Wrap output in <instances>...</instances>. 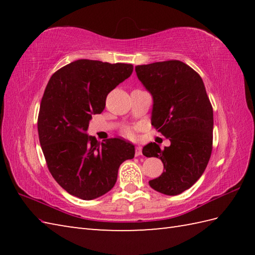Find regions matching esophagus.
I'll use <instances>...</instances> for the list:
<instances>
[{
	"label": "esophagus",
	"instance_id": "34e87169",
	"mask_svg": "<svg viewBox=\"0 0 255 255\" xmlns=\"http://www.w3.org/2000/svg\"><path fill=\"white\" fill-rule=\"evenodd\" d=\"M134 154H136V156H139V155L142 154V148L140 147V145L136 147V151H134Z\"/></svg>",
	"mask_w": 255,
	"mask_h": 255
}]
</instances>
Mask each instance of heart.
Instances as JSON below:
<instances>
[{
    "label": "heart",
    "instance_id": "heart-1",
    "mask_svg": "<svg viewBox=\"0 0 255 255\" xmlns=\"http://www.w3.org/2000/svg\"><path fill=\"white\" fill-rule=\"evenodd\" d=\"M125 136L128 137V138H131L133 137V132L130 130V129H127V130H125Z\"/></svg>",
    "mask_w": 255,
    "mask_h": 255
}]
</instances>
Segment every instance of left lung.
Wrapping results in <instances>:
<instances>
[{"instance_id": "8db88e82", "label": "left lung", "mask_w": 255, "mask_h": 255, "mask_svg": "<svg viewBox=\"0 0 255 255\" xmlns=\"http://www.w3.org/2000/svg\"><path fill=\"white\" fill-rule=\"evenodd\" d=\"M137 77L153 99L151 124L171 141L160 149L150 142L142 149L164 165L162 174L149 181L154 191L174 196L197 182L213 150L214 112L200 75L178 60L136 67Z\"/></svg>"}]
</instances>
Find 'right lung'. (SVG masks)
<instances>
[{"label":"right lung","mask_w":255,"mask_h":255,"mask_svg":"<svg viewBox=\"0 0 255 255\" xmlns=\"http://www.w3.org/2000/svg\"><path fill=\"white\" fill-rule=\"evenodd\" d=\"M132 64L80 59L52 74L41 99L38 134L47 166L70 195L91 200L110 192L134 145L124 139L105 142L89 136L93 114L105 108L111 91L128 79Z\"/></svg>","instance_id":"1"}]
</instances>
